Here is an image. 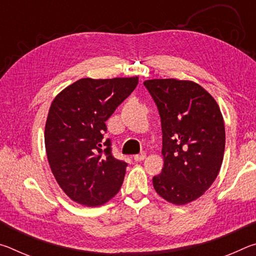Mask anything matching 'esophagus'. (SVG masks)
Instances as JSON below:
<instances>
[{"mask_svg": "<svg viewBox=\"0 0 256 256\" xmlns=\"http://www.w3.org/2000/svg\"><path fill=\"white\" fill-rule=\"evenodd\" d=\"M146 152H141V154L134 156V160H136V162H142V160L146 159Z\"/></svg>", "mask_w": 256, "mask_h": 256, "instance_id": "1", "label": "esophagus"}]
</instances>
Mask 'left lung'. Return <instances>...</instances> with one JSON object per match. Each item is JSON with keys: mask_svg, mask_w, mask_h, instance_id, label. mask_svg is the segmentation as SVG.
<instances>
[{"mask_svg": "<svg viewBox=\"0 0 256 256\" xmlns=\"http://www.w3.org/2000/svg\"><path fill=\"white\" fill-rule=\"evenodd\" d=\"M162 131L164 167L152 178L160 196L183 206L204 194L222 167L226 133L214 97L193 81L146 80Z\"/></svg>", "mask_w": 256, "mask_h": 256, "instance_id": "left-lung-1", "label": "left lung"}]
</instances>
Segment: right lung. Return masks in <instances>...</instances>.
Masks as SVG:
<instances>
[{
  "instance_id": "1",
  "label": "right lung",
  "mask_w": 256,
  "mask_h": 256,
  "mask_svg": "<svg viewBox=\"0 0 256 256\" xmlns=\"http://www.w3.org/2000/svg\"><path fill=\"white\" fill-rule=\"evenodd\" d=\"M138 78H84L52 102L45 146L60 188L76 203L102 206L118 193L128 164L114 158L106 120L138 86Z\"/></svg>"
}]
</instances>
